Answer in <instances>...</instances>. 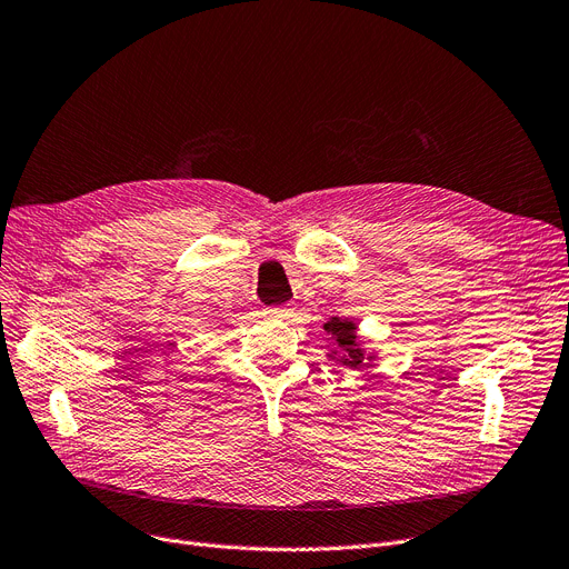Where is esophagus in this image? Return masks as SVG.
I'll return each instance as SVG.
<instances>
[{"instance_id":"34e87169","label":"esophagus","mask_w":569,"mask_h":569,"mask_svg":"<svg viewBox=\"0 0 569 569\" xmlns=\"http://www.w3.org/2000/svg\"><path fill=\"white\" fill-rule=\"evenodd\" d=\"M291 312H293V306H276L266 310V315L276 317V320H287V317H291Z\"/></svg>"}]
</instances>
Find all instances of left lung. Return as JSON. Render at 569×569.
<instances>
[{"instance_id":"8db88e82","label":"left lung","mask_w":569,"mask_h":569,"mask_svg":"<svg viewBox=\"0 0 569 569\" xmlns=\"http://www.w3.org/2000/svg\"><path fill=\"white\" fill-rule=\"evenodd\" d=\"M359 325L352 320H340V317H331L325 325V333L331 336L333 348L327 352L329 359L352 371H361V367H373L378 352L369 350L359 338Z\"/></svg>"}]
</instances>
